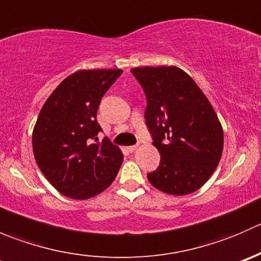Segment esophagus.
<instances>
[{
    "label": "esophagus",
    "mask_w": 261,
    "mask_h": 261,
    "mask_svg": "<svg viewBox=\"0 0 261 261\" xmlns=\"http://www.w3.org/2000/svg\"><path fill=\"white\" fill-rule=\"evenodd\" d=\"M136 149H138V145L127 146V150H128V151H130V152H134V151H135V150H136Z\"/></svg>",
    "instance_id": "1"
}]
</instances>
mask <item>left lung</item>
Here are the masks:
<instances>
[{"instance_id":"8db88e82","label":"left lung","mask_w":261,"mask_h":261,"mask_svg":"<svg viewBox=\"0 0 261 261\" xmlns=\"http://www.w3.org/2000/svg\"><path fill=\"white\" fill-rule=\"evenodd\" d=\"M146 96L145 120L160 152L147 179L159 191L184 196L213 174L223 149V131L196 82L177 67L131 69Z\"/></svg>"}]
</instances>
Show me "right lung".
I'll use <instances>...</instances> for the list:
<instances>
[{"label":"right lung","mask_w":261,"mask_h":261,"mask_svg":"<svg viewBox=\"0 0 261 261\" xmlns=\"http://www.w3.org/2000/svg\"><path fill=\"white\" fill-rule=\"evenodd\" d=\"M121 69L78 70L46 99L33 131L38 167L58 192L87 199L111 186L123 155L109 138L99 143L97 111Z\"/></svg>","instance_id":"add662e5"}]
</instances>
